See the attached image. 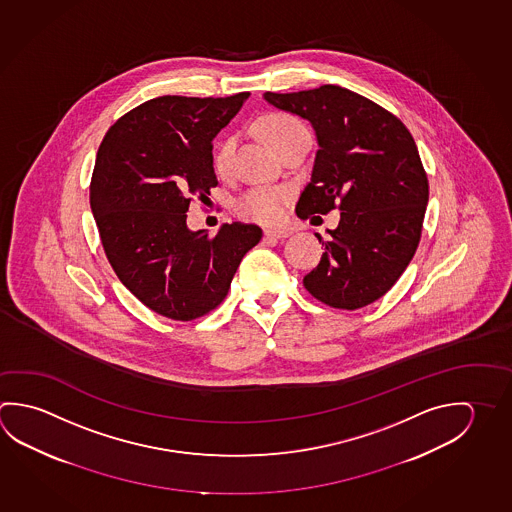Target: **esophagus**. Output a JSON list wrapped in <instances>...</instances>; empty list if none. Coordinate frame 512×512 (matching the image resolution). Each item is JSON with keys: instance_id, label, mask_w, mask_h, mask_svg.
Returning a JSON list of instances; mask_svg holds the SVG:
<instances>
[{"instance_id": "obj_1", "label": "esophagus", "mask_w": 512, "mask_h": 512, "mask_svg": "<svg viewBox=\"0 0 512 512\" xmlns=\"http://www.w3.org/2000/svg\"><path fill=\"white\" fill-rule=\"evenodd\" d=\"M291 232L289 230H277V228H268V230H264V237H268V239H286L289 237Z\"/></svg>"}]
</instances>
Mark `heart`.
<instances>
[{"instance_id":"1","label":"heart","mask_w":512,"mask_h":512,"mask_svg":"<svg viewBox=\"0 0 512 512\" xmlns=\"http://www.w3.org/2000/svg\"><path fill=\"white\" fill-rule=\"evenodd\" d=\"M304 126L296 118L284 115V113H273L268 115L260 122V135L266 140V144L275 149L277 145L282 144L287 136L293 135L296 129ZM232 153V142L225 140L219 145L216 156H214V167L217 172L225 171L228 167ZM287 199L289 194L284 189H268V187H259V189L248 190L244 192L241 198L235 203V210L239 216L262 223V225H275L280 223L284 212H286Z\"/></svg>"}]
</instances>
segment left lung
I'll list each match as a JSON object with an SVG mask.
<instances>
[{
	"label": "left lung",
	"instance_id": "1",
	"mask_svg": "<svg viewBox=\"0 0 512 512\" xmlns=\"http://www.w3.org/2000/svg\"><path fill=\"white\" fill-rule=\"evenodd\" d=\"M277 109L309 120L318 151L298 216L340 208V225L304 286L323 304L359 309L376 302L410 264L421 239L428 178L417 145L399 118L354 91L325 84L264 93Z\"/></svg>",
	"mask_w": 512,
	"mask_h": 512
}]
</instances>
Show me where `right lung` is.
<instances>
[{"label": "right lung", "mask_w": 512, "mask_h": 512, "mask_svg": "<svg viewBox=\"0 0 512 512\" xmlns=\"http://www.w3.org/2000/svg\"><path fill=\"white\" fill-rule=\"evenodd\" d=\"M250 97L165 95L111 126L97 153L90 203L120 282L171 320L189 322L223 302L259 226L223 225L214 237L187 226L190 199L216 187L212 140Z\"/></svg>", "instance_id": "obj_1"}]
</instances>
